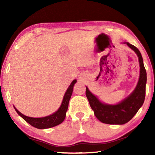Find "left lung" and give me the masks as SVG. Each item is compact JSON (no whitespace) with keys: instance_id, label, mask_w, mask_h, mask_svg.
Wrapping results in <instances>:
<instances>
[{"instance_id":"obj_1","label":"left lung","mask_w":155,"mask_h":155,"mask_svg":"<svg viewBox=\"0 0 155 155\" xmlns=\"http://www.w3.org/2000/svg\"><path fill=\"white\" fill-rule=\"evenodd\" d=\"M127 45L134 51L138 56L140 73L137 84L132 94L116 105L101 103L86 87V96L96 117L104 124H124L128 122L143 106L145 97L147 73L143 64L142 55L137 48L127 42Z\"/></svg>"}]
</instances>
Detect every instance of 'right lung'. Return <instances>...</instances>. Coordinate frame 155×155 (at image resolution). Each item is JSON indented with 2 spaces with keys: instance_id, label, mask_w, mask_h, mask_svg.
<instances>
[{
  "instance_id": "right-lung-1",
  "label": "right lung",
  "mask_w": 155,
  "mask_h": 155,
  "mask_svg": "<svg viewBox=\"0 0 155 155\" xmlns=\"http://www.w3.org/2000/svg\"><path fill=\"white\" fill-rule=\"evenodd\" d=\"M76 82H77V80H74L73 81L71 82V85L69 86L66 92L65 93L64 97H63L62 104H61L60 108H59L58 111L55 112L54 114H51V115L46 116V117L43 118H31L23 115V114H21L18 109H16L15 107H14L17 113H18L25 121H27L28 124H30L31 126L35 127V128H37L45 129L58 126V125L61 124L65 119L70 99H71L72 93H73V86L74 84H75Z\"/></svg>"
}]
</instances>
